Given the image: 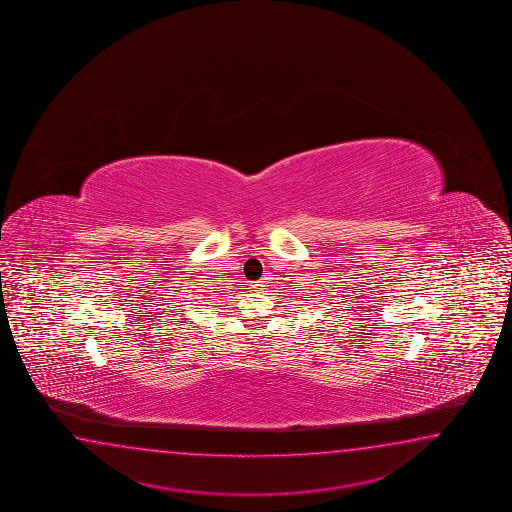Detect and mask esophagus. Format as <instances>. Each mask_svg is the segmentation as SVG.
<instances>
[{
  "mask_svg": "<svg viewBox=\"0 0 512 512\" xmlns=\"http://www.w3.org/2000/svg\"><path fill=\"white\" fill-rule=\"evenodd\" d=\"M263 285H261V281H256V283H252V289H261Z\"/></svg>",
  "mask_w": 512,
  "mask_h": 512,
  "instance_id": "1",
  "label": "esophagus"
}]
</instances>
